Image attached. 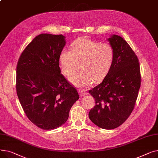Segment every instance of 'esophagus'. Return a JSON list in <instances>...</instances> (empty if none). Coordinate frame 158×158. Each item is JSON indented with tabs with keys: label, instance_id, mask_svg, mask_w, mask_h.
Listing matches in <instances>:
<instances>
[{
	"label": "esophagus",
	"instance_id": "esophagus-1",
	"mask_svg": "<svg viewBox=\"0 0 158 158\" xmlns=\"http://www.w3.org/2000/svg\"><path fill=\"white\" fill-rule=\"evenodd\" d=\"M79 94L80 95L81 97H82V96H85V95H87L88 93L84 89H79Z\"/></svg>",
	"mask_w": 158,
	"mask_h": 158
}]
</instances>
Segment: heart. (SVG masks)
Masks as SVG:
<instances>
[{"instance_id": "1", "label": "heart", "mask_w": 158, "mask_h": 158, "mask_svg": "<svg viewBox=\"0 0 158 158\" xmlns=\"http://www.w3.org/2000/svg\"><path fill=\"white\" fill-rule=\"evenodd\" d=\"M71 49L62 50L59 63L63 73L70 77L77 70V62H81L80 70L82 72L70 79L73 85L86 88L94 82L98 83L106 78L114 61V50L110 44L80 38L71 44Z\"/></svg>"}]
</instances>
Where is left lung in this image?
<instances>
[{
	"label": "left lung",
	"instance_id": "obj_1",
	"mask_svg": "<svg viewBox=\"0 0 158 158\" xmlns=\"http://www.w3.org/2000/svg\"><path fill=\"white\" fill-rule=\"evenodd\" d=\"M114 50V61L107 76L89 91L95 100L89 118L98 127L113 129L125 122L134 110L141 85L138 58L127 41L113 35L107 39Z\"/></svg>",
	"mask_w": 158,
	"mask_h": 158
}]
</instances>
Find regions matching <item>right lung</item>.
I'll list each match as a JSON object with an SVG mask.
<instances>
[{
  "label": "right lung",
  "mask_w": 158,
  "mask_h": 158,
  "mask_svg": "<svg viewBox=\"0 0 158 158\" xmlns=\"http://www.w3.org/2000/svg\"><path fill=\"white\" fill-rule=\"evenodd\" d=\"M64 38L62 35H39L23 50L16 66L19 101L30 121L44 130L63 125L79 97L61 73L59 56Z\"/></svg>",
  "instance_id": "right-lung-1"
}]
</instances>
